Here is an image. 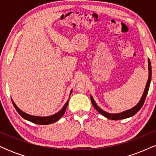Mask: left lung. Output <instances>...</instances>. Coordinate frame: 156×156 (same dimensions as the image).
I'll return each mask as SVG.
<instances>
[{"label": "left lung", "mask_w": 156, "mask_h": 156, "mask_svg": "<svg viewBox=\"0 0 156 156\" xmlns=\"http://www.w3.org/2000/svg\"><path fill=\"white\" fill-rule=\"evenodd\" d=\"M148 70H149V76H148V80L147 81V84L145 89H144V92H143L142 96H141L140 101H139V103H137L135 106L133 107V108L128 109V110L124 111V112H120V113H117V114H111V113H108L105 111H103V109H101L97 105V103L94 101V98L92 95H90L91 101H92V103L93 106L94 107V108L98 111L100 114H102L103 116H104L105 117H106L107 119H112V120H119V119H126V118L131 117H133V115H135L136 113L140 110L141 107H142L143 104H144V101H145V98L147 97V94L148 93V90H149L150 82H151V78H152V68H151V63H150V61L149 58H148Z\"/></svg>", "instance_id": "obj_1"}]
</instances>
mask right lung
<instances>
[{
  "mask_svg": "<svg viewBox=\"0 0 156 156\" xmlns=\"http://www.w3.org/2000/svg\"><path fill=\"white\" fill-rule=\"evenodd\" d=\"M72 90L70 91V93H69V97L71 95V93H72ZM12 103H13L14 106L17 112H18V114L21 116L23 118H24L26 120L31 122L35 123V124H38V125H49V124H52V123H54L56 121H58V119L62 118V116L64 115V114L65 113L66 109H67V105H68V101H69V99L67 101V103H65V105H64L63 108H62L59 112H58L55 114H53V115L51 116H47V117H39V116H33L31 115V114H28L27 113L23 112L22 110H20L18 107L17 106V105L15 104V102L13 101V100L12 99Z\"/></svg>",
  "mask_w": 156,
  "mask_h": 156,
  "instance_id": "add662e5",
  "label": "right lung"
}]
</instances>
